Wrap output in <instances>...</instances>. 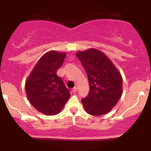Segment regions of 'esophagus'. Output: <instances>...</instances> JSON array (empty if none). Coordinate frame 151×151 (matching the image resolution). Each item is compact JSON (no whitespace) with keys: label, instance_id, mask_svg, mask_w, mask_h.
Listing matches in <instances>:
<instances>
[{"label":"esophagus","instance_id":"34e87169","mask_svg":"<svg viewBox=\"0 0 151 151\" xmlns=\"http://www.w3.org/2000/svg\"><path fill=\"white\" fill-rule=\"evenodd\" d=\"M77 87H74L73 89H72V91H73L74 93L77 92Z\"/></svg>","mask_w":151,"mask_h":151}]
</instances>
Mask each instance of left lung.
Wrapping results in <instances>:
<instances>
[{
	"label": "left lung",
	"mask_w": 151,
	"mask_h": 151,
	"mask_svg": "<svg viewBox=\"0 0 151 151\" xmlns=\"http://www.w3.org/2000/svg\"><path fill=\"white\" fill-rule=\"evenodd\" d=\"M76 55L85 69L89 83L88 96L81 99L84 110L93 116L108 114L122 95L120 72L104 53L95 48L78 51Z\"/></svg>",
	"instance_id": "obj_1"
}]
</instances>
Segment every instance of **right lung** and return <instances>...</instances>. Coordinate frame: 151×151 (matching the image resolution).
I'll list each match as a JSON object with an SVG mask.
<instances>
[{
  "mask_svg": "<svg viewBox=\"0 0 151 151\" xmlns=\"http://www.w3.org/2000/svg\"><path fill=\"white\" fill-rule=\"evenodd\" d=\"M65 52L52 50L42 55L25 80L26 96L36 110L45 115L61 112L70 97L57 71L65 60Z\"/></svg>",
  "mask_w": 151,
  "mask_h": 151,
  "instance_id": "add662e5",
  "label": "right lung"
}]
</instances>
